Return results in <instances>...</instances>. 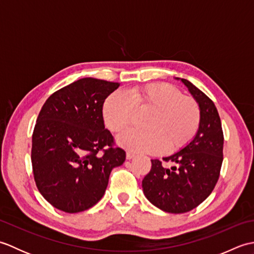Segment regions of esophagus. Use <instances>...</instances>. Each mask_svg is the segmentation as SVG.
<instances>
[{"mask_svg":"<svg viewBox=\"0 0 254 254\" xmlns=\"http://www.w3.org/2000/svg\"><path fill=\"white\" fill-rule=\"evenodd\" d=\"M134 156H135V154H134L133 152H130V150H127V159H132Z\"/></svg>","mask_w":254,"mask_h":254,"instance_id":"obj_1","label":"esophagus"}]
</instances>
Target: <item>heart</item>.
Returning a JSON list of instances; mask_svg holds the SVG:
<instances>
[{
	"mask_svg": "<svg viewBox=\"0 0 254 254\" xmlns=\"http://www.w3.org/2000/svg\"><path fill=\"white\" fill-rule=\"evenodd\" d=\"M136 110L152 111L144 123L147 130H130L119 137L123 147L134 152H175L191 141L201 123L197 102L167 83L138 86L128 95L115 91L102 109L108 127L117 134L131 126Z\"/></svg>",
	"mask_w": 254,
	"mask_h": 254,
	"instance_id": "1",
	"label": "heart"
}]
</instances>
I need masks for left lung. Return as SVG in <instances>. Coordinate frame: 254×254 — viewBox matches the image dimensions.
I'll return each mask as SVG.
<instances>
[{
    "mask_svg": "<svg viewBox=\"0 0 254 254\" xmlns=\"http://www.w3.org/2000/svg\"><path fill=\"white\" fill-rule=\"evenodd\" d=\"M201 109V123L192 141L180 152L152 159V169L142 181L143 192L156 207L172 214L190 212L206 198L218 181L223 164L224 134L214 102L191 82L181 78Z\"/></svg>",
    "mask_w": 254,
    "mask_h": 254,
    "instance_id": "1",
    "label": "left lung"
}]
</instances>
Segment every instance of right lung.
I'll return each instance as SVG.
<instances>
[{"mask_svg":"<svg viewBox=\"0 0 254 254\" xmlns=\"http://www.w3.org/2000/svg\"><path fill=\"white\" fill-rule=\"evenodd\" d=\"M119 86L85 77L57 90L42 106L31 164L38 190L56 208L78 213L93 207L104 196L111 170L126 160L102 117L106 98Z\"/></svg>","mask_w":254,"mask_h":254,"instance_id":"right-lung-1","label":"right lung"}]
</instances>
